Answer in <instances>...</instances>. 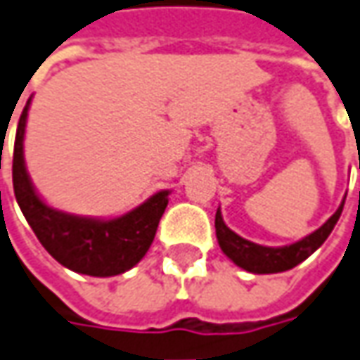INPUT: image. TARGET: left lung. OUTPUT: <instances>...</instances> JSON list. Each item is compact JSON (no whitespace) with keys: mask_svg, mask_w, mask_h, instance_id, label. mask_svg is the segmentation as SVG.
Instances as JSON below:
<instances>
[{"mask_svg":"<svg viewBox=\"0 0 360 360\" xmlns=\"http://www.w3.org/2000/svg\"><path fill=\"white\" fill-rule=\"evenodd\" d=\"M343 206L345 202L319 230H315L311 236L291 243V245H283V248H267V245L243 240L242 236H238L236 231H231L224 224L219 210L216 212V236H218L221 252L242 269L252 271V274H279V271H287V269L301 264L303 259H307L311 253L329 238L335 224L341 218Z\"/></svg>","mask_w":360,"mask_h":360,"instance_id":"left-lung-1","label":"left lung"}]
</instances>
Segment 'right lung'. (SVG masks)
<instances>
[{
	"instance_id": "1",
	"label": "right lung",
	"mask_w": 360,
	"mask_h": 360,
	"mask_svg": "<svg viewBox=\"0 0 360 360\" xmlns=\"http://www.w3.org/2000/svg\"><path fill=\"white\" fill-rule=\"evenodd\" d=\"M27 108L29 101L17 124L13 146V192L31 230L59 264L77 274L93 277L124 274L148 252L158 230V221L168 206V190L154 194L139 208L115 219L79 218L49 208L37 196L23 162Z\"/></svg>"
}]
</instances>
